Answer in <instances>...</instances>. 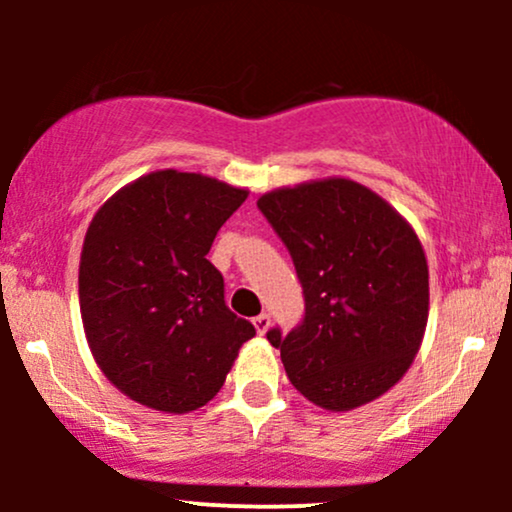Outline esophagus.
<instances>
[{"instance_id": "34e87169", "label": "esophagus", "mask_w": 512, "mask_h": 512, "mask_svg": "<svg viewBox=\"0 0 512 512\" xmlns=\"http://www.w3.org/2000/svg\"><path fill=\"white\" fill-rule=\"evenodd\" d=\"M252 325H255L257 334H264V332L269 330V325H272V320H269L267 313H260V315L255 317V320H252Z\"/></svg>"}]
</instances>
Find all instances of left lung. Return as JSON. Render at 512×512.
I'll return each mask as SVG.
<instances>
[{
    "mask_svg": "<svg viewBox=\"0 0 512 512\" xmlns=\"http://www.w3.org/2000/svg\"><path fill=\"white\" fill-rule=\"evenodd\" d=\"M301 279L303 322L281 337L286 375L310 402L349 411L407 373L428 320V264L397 209L346 178L279 187L257 199Z\"/></svg>",
    "mask_w": 512,
    "mask_h": 512,
    "instance_id": "obj_1",
    "label": "left lung"
}]
</instances>
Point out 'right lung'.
<instances>
[{
    "mask_svg": "<svg viewBox=\"0 0 512 512\" xmlns=\"http://www.w3.org/2000/svg\"><path fill=\"white\" fill-rule=\"evenodd\" d=\"M248 190L202 173L156 170L93 216L79 305L98 368L122 395L187 414L221 390L255 327L223 301L211 243Z\"/></svg>",
    "mask_w": 512,
    "mask_h": 512,
    "instance_id": "1",
    "label": "right lung"
}]
</instances>
